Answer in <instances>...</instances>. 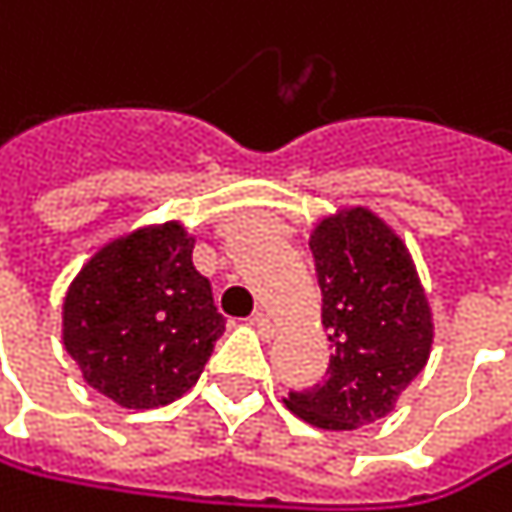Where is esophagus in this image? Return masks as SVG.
<instances>
[{
    "label": "esophagus",
    "mask_w": 512,
    "mask_h": 512,
    "mask_svg": "<svg viewBox=\"0 0 512 512\" xmlns=\"http://www.w3.org/2000/svg\"><path fill=\"white\" fill-rule=\"evenodd\" d=\"M248 324H251L254 330H258L261 339H273V333H276V330H273V321H270L264 312H254V315L248 318Z\"/></svg>",
    "instance_id": "34e87169"
}]
</instances>
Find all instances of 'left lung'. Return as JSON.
<instances>
[{
	"label": "left lung",
	"instance_id": "8db88e82",
	"mask_svg": "<svg viewBox=\"0 0 512 512\" xmlns=\"http://www.w3.org/2000/svg\"><path fill=\"white\" fill-rule=\"evenodd\" d=\"M309 248L333 354L324 384L291 393L285 405L318 429L351 432L393 414L423 372L435 339L432 309L408 245L366 206L321 218Z\"/></svg>",
	"mask_w": 512,
	"mask_h": 512
}]
</instances>
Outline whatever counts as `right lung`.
Here are the masks:
<instances>
[{
  "label": "right lung",
  "instance_id": "right-lung-1",
  "mask_svg": "<svg viewBox=\"0 0 512 512\" xmlns=\"http://www.w3.org/2000/svg\"><path fill=\"white\" fill-rule=\"evenodd\" d=\"M191 248L179 221L146 224L104 242L68 285L62 345L83 381L122 408L188 393L224 333Z\"/></svg>",
  "mask_w": 512,
  "mask_h": 512
}]
</instances>
